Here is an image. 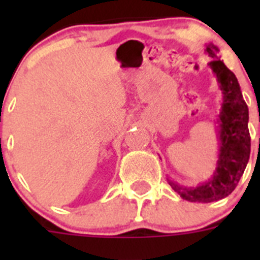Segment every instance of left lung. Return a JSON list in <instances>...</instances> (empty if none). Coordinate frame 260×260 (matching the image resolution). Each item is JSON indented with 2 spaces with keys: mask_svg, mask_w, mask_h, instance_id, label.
Instances as JSON below:
<instances>
[{
  "mask_svg": "<svg viewBox=\"0 0 260 260\" xmlns=\"http://www.w3.org/2000/svg\"><path fill=\"white\" fill-rule=\"evenodd\" d=\"M206 53L212 57L208 63L217 78L222 91V104L219 114V158L211 180L197 187H182L169 181L174 191L185 201L210 203L228 197L240 182L250 157L249 108L242 98L240 84L219 58V48L212 43L206 45Z\"/></svg>",
  "mask_w": 260,
  "mask_h": 260,
  "instance_id": "8db88e82",
  "label": "left lung"
}]
</instances>
